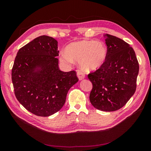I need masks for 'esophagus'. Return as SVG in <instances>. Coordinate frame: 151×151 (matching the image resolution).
Here are the masks:
<instances>
[{
    "label": "esophagus",
    "mask_w": 151,
    "mask_h": 151,
    "mask_svg": "<svg viewBox=\"0 0 151 151\" xmlns=\"http://www.w3.org/2000/svg\"><path fill=\"white\" fill-rule=\"evenodd\" d=\"M76 75H77V77L79 79V81L83 80V79H84L85 77V75H84V73L81 72V71H78L77 73H76Z\"/></svg>",
    "instance_id": "obj_1"
}]
</instances>
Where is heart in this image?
Returning <instances> with one entry per match:
<instances>
[{"mask_svg": "<svg viewBox=\"0 0 151 151\" xmlns=\"http://www.w3.org/2000/svg\"><path fill=\"white\" fill-rule=\"evenodd\" d=\"M108 50L106 45L95 40H81L68 46L66 51L60 53V60L70 64L73 60L85 72H92L100 68L106 59Z\"/></svg>", "mask_w": 151, "mask_h": 151, "instance_id": "obj_1", "label": "heart"}]
</instances>
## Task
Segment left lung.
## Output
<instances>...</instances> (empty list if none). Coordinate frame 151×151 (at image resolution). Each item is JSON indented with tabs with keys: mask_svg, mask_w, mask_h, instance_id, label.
Returning a JSON list of instances; mask_svg holds the SVG:
<instances>
[{
	"mask_svg": "<svg viewBox=\"0 0 151 151\" xmlns=\"http://www.w3.org/2000/svg\"><path fill=\"white\" fill-rule=\"evenodd\" d=\"M107 46L106 59L95 72L88 75L93 84L91 103L102 111H115L133 96L139 65L133 48L114 36L104 37Z\"/></svg>",
	"mask_w": 151,
	"mask_h": 151,
	"instance_id": "1",
	"label": "left lung"
}]
</instances>
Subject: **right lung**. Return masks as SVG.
<instances>
[{"instance_id": "1", "label": "right lung", "mask_w": 151, "mask_h": 151, "mask_svg": "<svg viewBox=\"0 0 151 151\" xmlns=\"http://www.w3.org/2000/svg\"><path fill=\"white\" fill-rule=\"evenodd\" d=\"M58 42L48 36L36 38L20 48L12 69L17 100L35 115L48 116L62 109L66 94L78 79L75 71L58 67Z\"/></svg>"}]
</instances>
